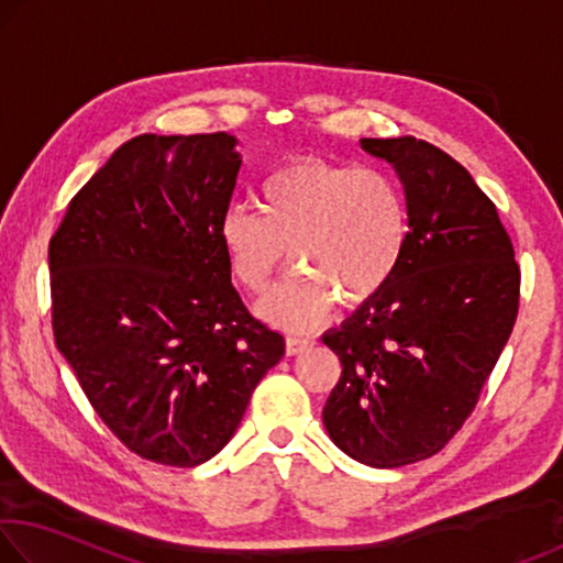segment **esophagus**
Here are the masks:
<instances>
[{
    "label": "esophagus",
    "instance_id": "1",
    "mask_svg": "<svg viewBox=\"0 0 563 563\" xmlns=\"http://www.w3.org/2000/svg\"><path fill=\"white\" fill-rule=\"evenodd\" d=\"M310 345H312V342L305 340V338H288V340H285V352H288V355L292 357V355H300V352L305 347H310Z\"/></svg>",
    "mask_w": 563,
    "mask_h": 563
}]
</instances>
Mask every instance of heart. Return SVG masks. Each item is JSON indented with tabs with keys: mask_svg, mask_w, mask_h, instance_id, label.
Wrapping results in <instances>:
<instances>
[{
	"mask_svg": "<svg viewBox=\"0 0 563 563\" xmlns=\"http://www.w3.org/2000/svg\"><path fill=\"white\" fill-rule=\"evenodd\" d=\"M258 208H225L218 238L235 280L253 295L271 290L290 251L300 273L261 302L263 318L285 330L320 325L335 300L365 308L402 265L407 201L377 168L295 158L263 180Z\"/></svg>",
	"mask_w": 563,
	"mask_h": 563,
	"instance_id": "b5f03b06",
	"label": "heart"
}]
</instances>
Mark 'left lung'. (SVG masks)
Masks as SVG:
<instances>
[{
	"label": "left lung",
	"instance_id": "1",
	"mask_svg": "<svg viewBox=\"0 0 563 563\" xmlns=\"http://www.w3.org/2000/svg\"><path fill=\"white\" fill-rule=\"evenodd\" d=\"M405 186L409 241L375 302L322 342L342 365L330 440L377 470L427 460L479 402L519 312V263L497 206L462 164L415 136L362 139Z\"/></svg>",
	"mask_w": 563,
	"mask_h": 563
}]
</instances>
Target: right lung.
Segmentation results:
<instances>
[{"mask_svg":"<svg viewBox=\"0 0 563 563\" xmlns=\"http://www.w3.org/2000/svg\"><path fill=\"white\" fill-rule=\"evenodd\" d=\"M241 164L223 131L144 133L71 198L49 241L56 347L141 460H211L285 355L233 288L218 238Z\"/></svg>","mask_w":563,"mask_h":563,"instance_id":"right-lung-1","label":"right lung"}]
</instances>
